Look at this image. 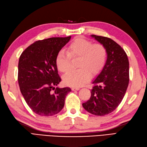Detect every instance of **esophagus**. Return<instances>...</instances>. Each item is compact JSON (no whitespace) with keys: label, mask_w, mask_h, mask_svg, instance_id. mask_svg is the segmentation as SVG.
Wrapping results in <instances>:
<instances>
[{"label":"esophagus","mask_w":147,"mask_h":147,"mask_svg":"<svg viewBox=\"0 0 147 147\" xmlns=\"http://www.w3.org/2000/svg\"><path fill=\"white\" fill-rule=\"evenodd\" d=\"M80 90V88H71V90L72 91H78V90Z\"/></svg>","instance_id":"esophagus-1"}]
</instances>
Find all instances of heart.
Returning a JSON list of instances; mask_svg holds the SVG:
<instances>
[{
    "label": "heart",
    "mask_w": 147,
    "mask_h": 147,
    "mask_svg": "<svg viewBox=\"0 0 147 147\" xmlns=\"http://www.w3.org/2000/svg\"><path fill=\"white\" fill-rule=\"evenodd\" d=\"M71 58H79L77 65L79 69L64 75L63 83L66 86L78 88L103 69L107 60V51L102 44L78 37L70 43L67 52L61 50L57 53L55 60L57 69L67 73L69 70Z\"/></svg>",
    "instance_id": "b5f03b06"
}]
</instances>
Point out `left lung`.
<instances>
[{
	"label": "left lung",
	"mask_w": 147,
	"mask_h": 147,
	"mask_svg": "<svg viewBox=\"0 0 147 147\" xmlns=\"http://www.w3.org/2000/svg\"><path fill=\"white\" fill-rule=\"evenodd\" d=\"M107 51L103 69L92 82L90 100L83 103L88 112L96 116L110 113L123 98L129 83V61L122 47L108 37L91 35Z\"/></svg>",
	"instance_id": "1"
}]
</instances>
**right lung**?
I'll use <instances>...</instances> for the list:
<instances>
[{
  "label": "right lung",
  "mask_w": 147,
  "mask_h": 147,
  "mask_svg": "<svg viewBox=\"0 0 147 147\" xmlns=\"http://www.w3.org/2000/svg\"><path fill=\"white\" fill-rule=\"evenodd\" d=\"M71 36L37 40L23 51L18 64L20 90L30 109L40 116L60 112L69 88L56 87L61 79L55 60L59 51Z\"/></svg>",
  "instance_id": "obj_1"
}]
</instances>
